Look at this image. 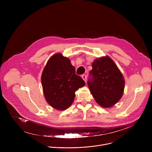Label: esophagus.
Returning a JSON list of instances; mask_svg holds the SVG:
<instances>
[{
	"instance_id": "1",
	"label": "esophagus",
	"mask_w": 152,
	"mask_h": 152,
	"mask_svg": "<svg viewBox=\"0 0 152 152\" xmlns=\"http://www.w3.org/2000/svg\"><path fill=\"white\" fill-rule=\"evenodd\" d=\"M82 78L83 79V80L86 82V76L85 75H82Z\"/></svg>"
}]
</instances>
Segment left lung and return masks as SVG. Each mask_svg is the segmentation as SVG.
I'll list each match as a JSON object with an SVG mask.
<instances>
[{
	"label": "left lung",
	"mask_w": 152,
	"mask_h": 152,
	"mask_svg": "<svg viewBox=\"0 0 152 152\" xmlns=\"http://www.w3.org/2000/svg\"><path fill=\"white\" fill-rule=\"evenodd\" d=\"M88 80L90 91L96 102L103 107H111L121 98L124 77L109 56L99 58L92 64Z\"/></svg>",
	"instance_id": "8db88e82"
}]
</instances>
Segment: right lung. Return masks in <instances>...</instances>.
<instances>
[{
	"label": "right lung",
	"mask_w": 152,
	"mask_h": 152,
	"mask_svg": "<svg viewBox=\"0 0 152 152\" xmlns=\"http://www.w3.org/2000/svg\"><path fill=\"white\" fill-rule=\"evenodd\" d=\"M41 84L47 102L55 109L63 111L72 105L75 92L85 83L76 75L70 59L56 53L49 59L42 71Z\"/></svg>",
	"instance_id": "1"
}]
</instances>
